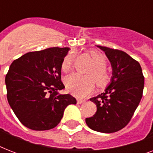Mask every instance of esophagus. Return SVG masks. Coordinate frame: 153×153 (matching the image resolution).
Wrapping results in <instances>:
<instances>
[{
    "instance_id": "34e87169",
    "label": "esophagus",
    "mask_w": 153,
    "mask_h": 153,
    "mask_svg": "<svg viewBox=\"0 0 153 153\" xmlns=\"http://www.w3.org/2000/svg\"><path fill=\"white\" fill-rule=\"evenodd\" d=\"M85 102H86V101L83 100V99H78V100H77V103H78V104H82V103H84Z\"/></svg>"
}]
</instances>
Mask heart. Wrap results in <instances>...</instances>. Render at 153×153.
Masks as SVG:
<instances>
[{"label":"heart","mask_w":153,"mask_h":153,"mask_svg":"<svg viewBox=\"0 0 153 153\" xmlns=\"http://www.w3.org/2000/svg\"><path fill=\"white\" fill-rule=\"evenodd\" d=\"M91 55L94 67L88 71L90 75H82L79 74H71L67 77L65 83L67 90L78 97H85L93 91L96 83L99 87H104L109 82V75L105 69L107 64L106 58L97 51H91ZM74 61V55H67L62 63V70L64 72L71 69Z\"/></svg>","instance_id":"obj_1"}]
</instances>
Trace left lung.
I'll return each instance as SVG.
<instances>
[{
  "instance_id": "obj_1",
  "label": "left lung",
  "mask_w": 153,
  "mask_h": 153,
  "mask_svg": "<svg viewBox=\"0 0 153 153\" xmlns=\"http://www.w3.org/2000/svg\"><path fill=\"white\" fill-rule=\"evenodd\" d=\"M110 62L112 77L105 91L90 100L97 111L86 118L88 127L97 132L115 133L132 118L142 98L145 78L140 63L127 53L106 47L97 46Z\"/></svg>"
}]
</instances>
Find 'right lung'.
Listing matches in <instances>:
<instances>
[{
  "mask_svg": "<svg viewBox=\"0 0 153 153\" xmlns=\"http://www.w3.org/2000/svg\"><path fill=\"white\" fill-rule=\"evenodd\" d=\"M69 48L32 51L14 60L5 77L7 98L20 121L32 130H48L59 123L66 107L76 104L60 94L62 61Z\"/></svg>",
  "mask_w": 153,
  "mask_h": 153,
  "instance_id": "add662e5",
  "label": "right lung"
}]
</instances>
